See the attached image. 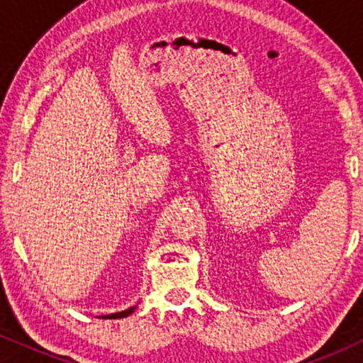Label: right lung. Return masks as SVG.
<instances>
[{"mask_svg": "<svg viewBox=\"0 0 363 363\" xmlns=\"http://www.w3.org/2000/svg\"><path fill=\"white\" fill-rule=\"evenodd\" d=\"M135 309H136V306H133V307H129V309H126V311L114 312V314H109V315H101V318L102 319H123V318H128L129 314H133V312H135Z\"/></svg>", "mask_w": 363, "mask_h": 363, "instance_id": "add662e5", "label": "right lung"}]
</instances>
